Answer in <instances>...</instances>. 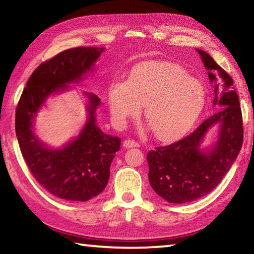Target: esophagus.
Listing matches in <instances>:
<instances>
[{
    "mask_svg": "<svg viewBox=\"0 0 254 254\" xmlns=\"http://www.w3.org/2000/svg\"><path fill=\"white\" fill-rule=\"evenodd\" d=\"M123 145L126 148H137V147H140V144L136 142V141H134V140H131V139H127V140H126L123 142Z\"/></svg>",
    "mask_w": 254,
    "mask_h": 254,
    "instance_id": "obj_1",
    "label": "esophagus"
}]
</instances>
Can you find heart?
<instances>
[{
  "mask_svg": "<svg viewBox=\"0 0 254 254\" xmlns=\"http://www.w3.org/2000/svg\"><path fill=\"white\" fill-rule=\"evenodd\" d=\"M205 103L200 81L176 64L145 62L133 68L127 83H113L109 91L111 114L118 124L139 115L159 140L176 139L186 132Z\"/></svg>",
  "mask_w": 254,
  "mask_h": 254,
  "instance_id": "1",
  "label": "heart"
}]
</instances>
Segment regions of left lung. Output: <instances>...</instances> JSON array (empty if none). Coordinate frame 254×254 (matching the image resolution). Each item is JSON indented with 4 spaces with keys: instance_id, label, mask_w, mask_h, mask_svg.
<instances>
[{
    "instance_id": "obj_1",
    "label": "left lung",
    "mask_w": 254,
    "mask_h": 254,
    "mask_svg": "<svg viewBox=\"0 0 254 254\" xmlns=\"http://www.w3.org/2000/svg\"><path fill=\"white\" fill-rule=\"evenodd\" d=\"M196 50L209 70L213 105L220 110L184 139L148 152L150 185L168 203H188L212 191L230 170L243 143L242 112L233 79L207 53ZM215 124L220 126L218 142L209 150H201V141Z\"/></svg>"
}]
</instances>
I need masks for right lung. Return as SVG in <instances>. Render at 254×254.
Wrapping results in <instances>:
<instances>
[{
    "label": "right lung",
    "mask_w": 254,
    "mask_h": 254,
    "mask_svg": "<svg viewBox=\"0 0 254 254\" xmlns=\"http://www.w3.org/2000/svg\"><path fill=\"white\" fill-rule=\"evenodd\" d=\"M103 50L77 47L46 60L30 76L16 106L15 133L24 161L37 182L58 198L86 201L101 194L109 182L111 162L121 139L105 134L96 126L95 111L101 101L92 93H86L89 100L87 122L65 147H46L34 134L33 120L48 96L79 81Z\"/></svg>",
    "instance_id": "obj_1"
}]
</instances>
